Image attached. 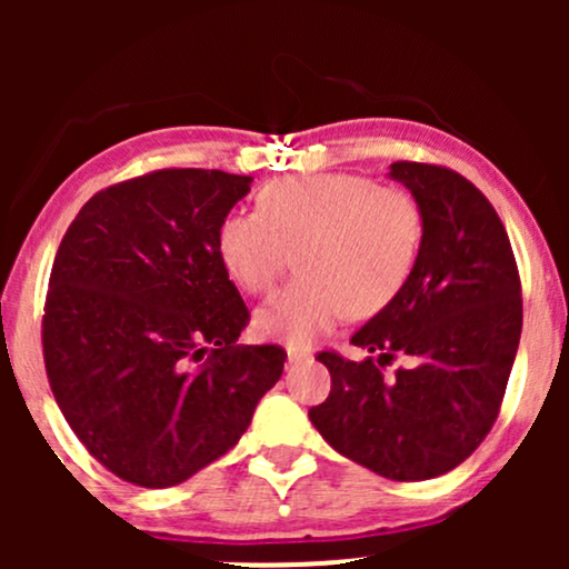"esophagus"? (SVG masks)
I'll return each mask as SVG.
<instances>
[{"instance_id": "34e87169", "label": "esophagus", "mask_w": 569, "mask_h": 569, "mask_svg": "<svg viewBox=\"0 0 569 569\" xmlns=\"http://www.w3.org/2000/svg\"><path fill=\"white\" fill-rule=\"evenodd\" d=\"M286 356H289V363H291V367H297V363L310 361L312 352H310V350H302V348H289V350H286Z\"/></svg>"}]
</instances>
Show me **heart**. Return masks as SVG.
Instances as JSON below:
<instances>
[{
    "instance_id": "b5f03b06",
    "label": "heart",
    "mask_w": 569,
    "mask_h": 569,
    "mask_svg": "<svg viewBox=\"0 0 569 569\" xmlns=\"http://www.w3.org/2000/svg\"><path fill=\"white\" fill-rule=\"evenodd\" d=\"M426 224L407 189L377 187L356 173L289 176L267 184L259 213L230 211L217 246L234 283L267 293L289 270L299 278L253 316L267 339L310 348L348 312L388 307L415 272Z\"/></svg>"
}]
</instances>
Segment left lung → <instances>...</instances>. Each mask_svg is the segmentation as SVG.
<instances>
[{"mask_svg": "<svg viewBox=\"0 0 569 569\" xmlns=\"http://www.w3.org/2000/svg\"><path fill=\"white\" fill-rule=\"evenodd\" d=\"M390 179L417 200L422 251L403 291L352 335L375 352H321L331 393L310 422L339 455L393 481L452 471L498 417L521 337V283L506 227L485 194L449 168L393 162ZM393 351L412 361L393 381Z\"/></svg>", "mask_w": 569, "mask_h": 569, "instance_id": "obj_1", "label": "left lung"}]
</instances>
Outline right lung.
Returning <instances> with one entry per match:
<instances>
[{"instance_id":"1","label":"right lung","mask_w":569,"mask_h":569,"mask_svg":"<svg viewBox=\"0 0 569 569\" xmlns=\"http://www.w3.org/2000/svg\"><path fill=\"white\" fill-rule=\"evenodd\" d=\"M251 176L168 168L103 189L58 246L42 348L88 452L147 489L227 455L283 375L278 345H238L248 307L221 264V219Z\"/></svg>"}]
</instances>
